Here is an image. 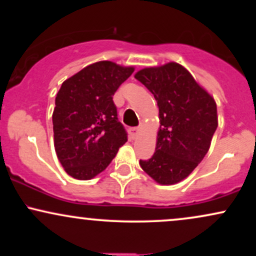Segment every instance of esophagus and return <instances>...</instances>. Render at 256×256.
Returning <instances> with one entry per match:
<instances>
[{"label":"esophagus","mask_w":256,"mask_h":256,"mask_svg":"<svg viewBox=\"0 0 256 256\" xmlns=\"http://www.w3.org/2000/svg\"><path fill=\"white\" fill-rule=\"evenodd\" d=\"M138 134H140V128H131V130H130V134H131V137L134 138V140L138 136Z\"/></svg>","instance_id":"1"}]
</instances>
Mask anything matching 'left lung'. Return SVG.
Wrapping results in <instances>:
<instances>
[{"mask_svg":"<svg viewBox=\"0 0 256 256\" xmlns=\"http://www.w3.org/2000/svg\"><path fill=\"white\" fill-rule=\"evenodd\" d=\"M134 78L154 95L160 120L154 155L140 165L158 184L179 183L210 149L218 128L216 101L177 62L146 67Z\"/></svg>","mask_w":256,"mask_h":256,"instance_id":"left-lung-1","label":"left lung"}]
</instances>
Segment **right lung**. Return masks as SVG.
Masks as SVG:
<instances>
[{
    "mask_svg": "<svg viewBox=\"0 0 256 256\" xmlns=\"http://www.w3.org/2000/svg\"><path fill=\"white\" fill-rule=\"evenodd\" d=\"M134 66L98 61L64 82L52 112L54 146L64 171L89 180L104 171L128 142L113 96Z\"/></svg>",
    "mask_w": 256,
    "mask_h": 256,
    "instance_id": "obj_1",
    "label": "right lung"
}]
</instances>
